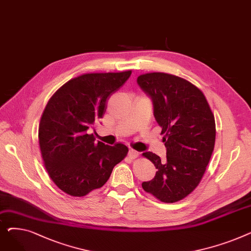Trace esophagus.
Segmentation results:
<instances>
[{"mask_svg":"<svg viewBox=\"0 0 251 251\" xmlns=\"http://www.w3.org/2000/svg\"><path fill=\"white\" fill-rule=\"evenodd\" d=\"M128 155L131 157V159H135V157H137L139 155V152L137 151H135V150L131 149L129 151V152H128Z\"/></svg>","mask_w":251,"mask_h":251,"instance_id":"34e87169","label":"esophagus"}]
</instances>
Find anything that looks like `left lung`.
<instances>
[{"label":"left lung","instance_id":"left-lung-1","mask_svg":"<svg viewBox=\"0 0 251 251\" xmlns=\"http://www.w3.org/2000/svg\"><path fill=\"white\" fill-rule=\"evenodd\" d=\"M137 83L152 100L167 149L165 160L151 151L142 153L157 169L142 188L163 202L173 203L190 194L205 172L215 148V117L203 92L181 77L147 73L137 77Z\"/></svg>","mask_w":251,"mask_h":251}]
</instances>
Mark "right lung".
<instances>
[{
	"label": "right lung",
	"mask_w": 251,
	"mask_h": 251,
	"mask_svg": "<svg viewBox=\"0 0 251 251\" xmlns=\"http://www.w3.org/2000/svg\"><path fill=\"white\" fill-rule=\"evenodd\" d=\"M131 75L88 73L62 85L48 101L38 127V141L49 176L64 192L84 196L108 181L128 148L97 141L89 129L102 118L108 99Z\"/></svg>",
	"instance_id": "1"
}]
</instances>
